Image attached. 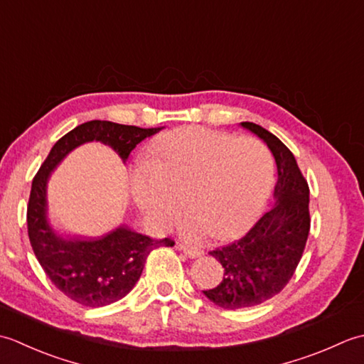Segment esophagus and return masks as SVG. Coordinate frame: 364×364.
<instances>
[{"mask_svg":"<svg viewBox=\"0 0 364 364\" xmlns=\"http://www.w3.org/2000/svg\"><path fill=\"white\" fill-rule=\"evenodd\" d=\"M176 249L183 252L189 258H200L205 255V252L202 249H198V247H194V245H189V244H178Z\"/></svg>","mask_w":364,"mask_h":364,"instance_id":"esophagus-1","label":"esophagus"}]
</instances>
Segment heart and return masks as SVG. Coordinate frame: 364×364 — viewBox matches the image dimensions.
Here are the masks:
<instances>
[{
  "mask_svg": "<svg viewBox=\"0 0 364 364\" xmlns=\"http://www.w3.org/2000/svg\"><path fill=\"white\" fill-rule=\"evenodd\" d=\"M272 158L253 137L189 127L162 136L151 166L139 164L133 196L154 225L166 227L188 197L180 231L198 241L237 235L257 218L272 184Z\"/></svg>",
  "mask_w": 364,
  "mask_h": 364,
  "instance_id": "obj_1",
  "label": "heart"
}]
</instances>
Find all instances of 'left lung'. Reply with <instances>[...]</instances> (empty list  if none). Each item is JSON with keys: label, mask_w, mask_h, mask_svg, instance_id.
<instances>
[{"label": "left lung", "mask_w": 364, "mask_h": 364, "mask_svg": "<svg viewBox=\"0 0 364 364\" xmlns=\"http://www.w3.org/2000/svg\"><path fill=\"white\" fill-rule=\"evenodd\" d=\"M241 127L264 142L277 164L272 208L237 241L210 252L223 267L222 282L205 296L225 310L259 305L294 275L310 233V189L280 139L252 122Z\"/></svg>", "instance_id": "1"}]
</instances>
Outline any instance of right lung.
<instances>
[{"mask_svg": "<svg viewBox=\"0 0 364 364\" xmlns=\"http://www.w3.org/2000/svg\"><path fill=\"white\" fill-rule=\"evenodd\" d=\"M161 129L106 120L86 122L53 145L34 176L28 205L29 242L53 284L76 304L98 308L123 299L141 278L150 252L175 242L136 233L125 223L98 237L59 233L48 218L50 176L68 153L82 144L102 142L127 162L137 144Z\"/></svg>", "mask_w": 364, "mask_h": 364, "instance_id": "obj_1", "label": "right lung"}]
</instances>
